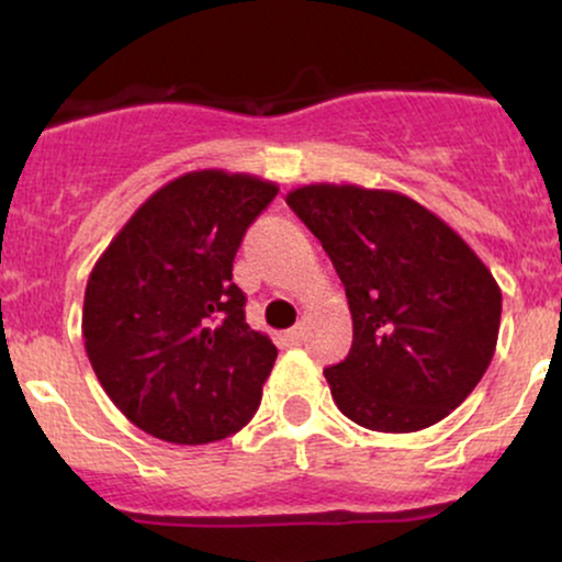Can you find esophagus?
<instances>
[{
    "mask_svg": "<svg viewBox=\"0 0 562 562\" xmlns=\"http://www.w3.org/2000/svg\"><path fill=\"white\" fill-rule=\"evenodd\" d=\"M303 335H306V330H303V325H295V327H290V330L285 333V338L290 340V346H301L303 344Z\"/></svg>",
    "mask_w": 562,
    "mask_h": 562,
    "instance_id": "obj_1",
    "label": "esophagus"
}]
</instances>
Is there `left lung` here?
<instances>
[{
	"label": "left lung",
	"instance_id": "obj_1",
	"mask_svg": "<svg viewBox=\"0 0 562 562\" xmlns=\"http://www.w3.org/2000/svg\"><path fill=\"white\" fill-rule=\"evenodd\" d=\"M288 205L346 288L353 344L325 370L348 420L415 434L457 409L492 364L502 290L475 250L417 200L303 184Z\"/></svg>",
	"mask_w": 562,
	"mask_h": 562
}]
</instances>
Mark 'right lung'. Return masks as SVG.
Listing matches in <instances>:
<instances>
[{
    "mask_svg": "<svg viewBox=\"0 0 562 562\" xmlns=\"http://www.w3.org/2000/svg\"><path fill=\"white\" fill-rule=\"evenodd\" d=\"M274 182L190 171L153 192L94 263L81 333L128 423L169 443L222 441L250 423L277 348L245 322L232 261Z\"/></svg>",
    "mask_w": 562,
    "mask_h": 562,
    "instance_id": "obj_1",
    "label": "right lung"
}]
</instances>
